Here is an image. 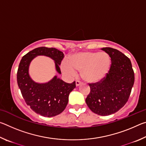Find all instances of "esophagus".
<instances>
[{
    "label": "esophagus",
    "mask_w": 146,
    "mask_h": 146,
    "mask_svg": "<svg viewBox=\"0 0 146 146\" xmlns=\"http://www.w3.org/2000/svg\"><path fill=\"white\" fill-rule=\"evenodd\" d=\"M80 84H81V82H80V81H79V80H76V86H80Z\"/></svg>",
    "instance_id": "34e87169"
}]
</instances>
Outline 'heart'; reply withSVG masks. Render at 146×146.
Instances as JSON below:
<instances>
[{"mask_svg": "<svg viewBox=\"0 0 146 146\" xmlns=\"http://www.w3.org/2000/svg\"><path fill=\"white\" fill-rule=\"evenodd\" d=\"M111 60L105 52L83 51L73 54L68 58V64L62 65L63 71L75 75V71L81 72L85 81L90 83L99 82L105 77L110 70Z\"/></svg>", "mask_w": 146, "mask_h": 146, "instance_id": "heart-1", "label": "heart"}]
</instances>
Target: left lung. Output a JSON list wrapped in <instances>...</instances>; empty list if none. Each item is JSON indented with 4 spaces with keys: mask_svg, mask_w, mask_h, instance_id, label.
Wrapping results in <instances>:
<instances>
[{
    "mask_svg": "<svg viewBox=\"0 0 146 146\" xmlns=\"http://www.w3.org/2000/svg\"><path fill=\"white\" fill-rule=\"evenodd\" d=\"M101 49L110 56V70L99 82L89 84L90 92L86 102L93 113L107 116L117 112L127 102L135 74L130 59L124 54L109 47Z\"/></svg>",
    "mask_w": 146,
    "mask_h": 146,
    "instance_id": "1",
    "label": "left lung"
}]
</instances>
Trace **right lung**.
Here are the masks:
<instances>
[{"mask_svg": "<svg viewBox=\"0 0 146 146\" xmlns=\"http://www.w3.org/2000/svg\"><path fill=\"white\" fill-rule=\"evenodd\" d=\"M38 55H45L54 60L56 70L61 73L59 65L64 53L53 48L40 47L26 54L20 62L17 71V84L26 104L37 114L45 117H55L65 110L70 92L76 87L75 81L66 83L55 76L46 84H38L31 80L28 74L31 61Z\"/></svg>", "mask_w": 146, "mask_h": 146, "instance_id": "1", "label": "right lung"}]
</instances>
